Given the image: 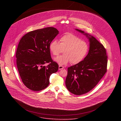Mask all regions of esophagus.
I'll list each match as a JSON object with an SVG mask.
<instances>
[{
    "mask_svg": "<svg viewBox=\"0 0 121 121\" xmlns=\"http://www.w3.org/2000/svg\"><path fill=\"white\" fill-rule=\"evenodd\" d=\"M64 69V67L63 66H60V65L59 66V70H61V69Z\"/></svg>",
    "mask_w": 121,
    "mask_h": 121,
    "instance_id": "obj_1",
    "label": "esophagus"
}]
</instances>
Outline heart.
Masks as SVG:
<instances>
[{"label":"heart","mask_w":121,"mask_h":121,"mask_svg":"<svg viewBox=\"0 0 121 121\" xmlns=\"http://www.w3.org/2000/svg\"><path fill=\"white\" fill-rule=\"evenodd\" d=\"M60 43L55 39L50 43L49 50L53 56H58L64 50V54L56 58L55 61L60 65L69 62L72 64L81 63L86 57L89 51L86 42L75 35L69 33L60 38Z\"/></svg>","instance_id":"1"}]
</instances>
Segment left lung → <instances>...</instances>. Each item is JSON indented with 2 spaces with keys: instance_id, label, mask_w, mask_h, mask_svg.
Masks as SVG:
<instances>
[{
  "instance_id": "8db88e82",
  "label": "left lung",
  "mask_w": 121,
  "mask_h": 121,
  "mask_svg": "<svg viewBox=\"0 0 121 121\" xmlns=\"http://www.w3.org/2000/svg\"><path fill=\"white\" fill-rule=\"evenodd\" d=\"M76 30L85 35L90 42L88 53L84 59L68 68L66 87L71 93L79 95L90 91L103 77L107 72L108 57L103 45L95 37Z\"/></svg>"
}]
</instances>
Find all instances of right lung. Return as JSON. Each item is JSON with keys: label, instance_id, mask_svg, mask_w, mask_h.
I'll use <instances>...</instances> for the list:
<instances>
[{"label": "right lung", "instance_id": "1", "mask_svg": "<svg viewBox=\"0 0 121 121\" xmlns=\"http://www.w3.org/2000/svg\"><path fill=\"white\" fill-rule=\"evenodd\" d=\"M59 31L52 27L31 31L20 39L16 53L19 74L24 84L31 90L46 88L59 65L52 60L49 45ZM49 63L47 66H43Z\"/></svg>", "mask_w": 121, "mask_h": 121}]
</instances>
